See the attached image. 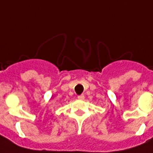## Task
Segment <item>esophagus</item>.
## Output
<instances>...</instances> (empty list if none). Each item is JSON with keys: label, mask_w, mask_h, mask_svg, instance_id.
Masks as SVG:
<instances>
[{"label": "esophagus", "mask_w": 153, "mask_h": 153, "mask_svg": "<svg viewBox=\"0 0 153 153\" xmlns=\"http://www.w3.org/2000/svg\"><path fill=\"white\" fill-rule=\"evenodd\" d=\"M77 98L79 99V100H84V99H85L84 94H81V95H78Z\"/></svg>", "instance_id": "obj_1"}]
</instances>
